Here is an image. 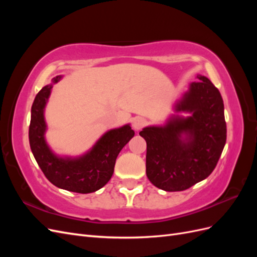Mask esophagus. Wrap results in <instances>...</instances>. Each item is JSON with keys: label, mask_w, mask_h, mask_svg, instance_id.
<instances>
[{"label": "esophagus", "mask_w": 257, "mask_h": 257, "mask_svg": "<svg viewBox=\"0 0 257 257\" xmlns=\"http://www.w3.org/2000/svg\"><path fill=\"white\" fill-rule=\"evenodd\" d=\"M147 124V120L145 118H142V116H137L135 118V120L133 121V127L136 131L142 130Z\"/></svg>", "instance_id": "obj_1"}]
</instances>
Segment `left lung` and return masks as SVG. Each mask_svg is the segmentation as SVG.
<instances>
[{
	"instance_id": "1",
	"label": "left lung",
	"mask_w": 257,
	"mask_h": 257,
	"mask_svg": "<svg viewBox=\"0 0 257 257\" xmlns=\"http://www.w3.org/2000/svg\"><path fill=\"white\" fill-rule=\"evenodd\" d=\"M176 106L189 118H173L165 126L145 127L146 173L157 188L184 191L213 172L226 143V122L220 91L205 76H197ZM186 135L185 141L181 138Z\"/></svg>"
}]
</instances>
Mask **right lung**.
Instances as JSON below:
<instances>
[{
  "label": "right lung",
  "instance_id": "obj_1",
  "mask_svg": "<svg viewBox=\"0 0 257 257\" xmlns=\"http://www.w3.org/2000/svg\"><path fill=\"white\" fill-rule=\"evenodd\" d=\"M60 79L61 77L58 76L53 78V82L56 83ZM51 89L52 84L45 85L33 102L29 127L31 150L42 172L53 185L80 194L95 192L110 180L116 157L133 138L135 132L127 124L107 132L89 153L79 159L56 157L44 138L46 130L44 108Z\"/></svg>",
  "mask_w": 257,
  "mask_h": 257
}]
</instances>
